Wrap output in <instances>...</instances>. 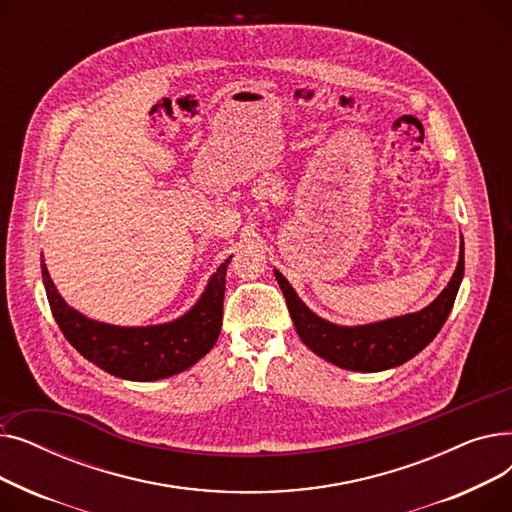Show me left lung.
I'll list each match as a JSON object with an SVG mask.
<instances>
[{"label":"left lung","mask_w":512,"mask_h":512,"mask_svg":"<svg viewBox=\"0 0 512 512\" xmlns=\"http://www.w3.org/2000/svg\"><path fill=\"white\" fill-rule=\"evenodd\" d=\"M274 274L286 299L294 330L305 346L317 357L342 369L375 373L407 363L438 336L463 282L465 245L461 240L459 263L448 286L425 309L365 326H338L319 317L299 299V294L278 270Z\"/></svg>","instance_id":"8db88e82"}]
</instances>
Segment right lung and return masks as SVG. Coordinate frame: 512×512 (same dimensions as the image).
<instances>
[{
    "label": "right lung",
    "mask_w": 512,
    "mask_h": 512,
    "mask_svg": "<svg viewBox=\"0 0 512 512\" xmlns=\"http://www.w3.org/2000/svg\"><path fill=\"white\" fill-rule=\"evenodd\" d=\"M228 257L209 278L201 299L168 324L112 326L72 309L49 278L41 259V274L53 317L76 351L103 371L130 382L170 378L203 359L218 342L224 313Z\"/></svg>",
    "instance_id": "add662e5"
}]
</instances>
